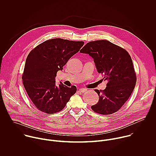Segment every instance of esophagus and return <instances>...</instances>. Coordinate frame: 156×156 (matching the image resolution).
I'll use <instances>...</instances> for the list:
<instances>
[{
  "mask_svg": "<svg viewBox=\"0 0 156 156\" xmlns=\"http://www.w3.org/2000/svg\"><path fill=\"white\" fill-rule=\"evenodd\" d=\"M86 91H87V90H86V89H85V88H81V89H80V90H79V91L81 92V93H84Z\"/></svg>",
  "mask_w": 156,
  "mask_h": 156,
  "instance_id": "1",
  "label": "esophagus"
}]
</instances>
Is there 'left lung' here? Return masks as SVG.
Instances as JSON below:
<instances>
[{
	"label": "left lung",
	"mask_w": 156,
	"mask_h": 156,
	"mask_svg": "<svg viewBox=\"0 0 156 156\" xmlns=\"http://www.w3.org/2000/svg\"><path fill=\"white\" fill-rule=\"evenodd\" d=\"M80 52L93 58L98 73L107 81L105 90H94L99 99L91 106L92 110L102 115L117 112L136 85V75L131 56L125 49L107 40L89 42Z\"/></svg>",
	"instance_id": "8db88e82"
}]
</instances>
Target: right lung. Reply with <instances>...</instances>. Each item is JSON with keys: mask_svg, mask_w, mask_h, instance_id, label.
Wrapping results in <instances>:
<instances>
[{"mask_svg": "<svg viewBox=\"0 0 156 156\" xmlns=\"http://www.w3.org/2000/svg\"><path fill=\"white\" fill-rule=\"evenodd\" d=\"M83 45V41L55 38L43 42L29 53L22 80L30 99L41 112H60L76 93V86L57 85L55 77Z\"/></svg>", "mask_w": 156, "mask_h": 156, "instance_id": "obj_1", "label": "right lung"}]
</instances>
